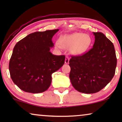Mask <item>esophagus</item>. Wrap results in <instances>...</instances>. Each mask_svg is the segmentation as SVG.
<instances>
[{
    "mask_svg": "<svg viewBox=\"0 0 122 122\" xmlns=\"http://www.w3.org/2000/svg\"><path fill=\"white\" fill-rule=\"evenodd\" d=\"M69 61V58L68 56H66V59H65V63L66 64H68Z\"/></svg>",
    "mask_w": 122,
    "mask_h": 122,
    "instance_id": "1",
    "label": "esophagus"
}]
</instances>
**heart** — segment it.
Segmentation results:
<instances>
[{
    "label": "heart",
    "instance_id": "1",
    "mask_svg": "<svg viewBox=\"0 0 122 122\" xmlns=\"http://www.w3.org/2000/svg\"><path fill=\"white\" fill-rule=\"evenodd\" d=\"M58 43L61 47L71 49L73 54L81 55L89 49L92 44V38L84 33H74L61 36ZM60 46H57L59 48Z\"/></svg>",
    "mask_w": 122,
    "mask_h": 122
}]
</instances>
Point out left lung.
<instances>
[{
    "label": "left lung",
    "instance_id": "obj_1",
    "mask_svg": "<svg viewBox=\"0 0 122 122\" xmlns=\"http://www.w3.org/2000/svg\"><path fill=\"white\" fill-rule=\"evenodd\" d=\"M93 48L81 56H73L69 61L71 83L76 91L86 94L98 92L114 76L117 58L114 45L101 32H93Z\"/></svg>",
    "mask_w": 122,
    "mask_h": 122
}]
</instances>
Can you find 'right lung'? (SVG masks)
Instances as JSON below:
<instances>
[{
  "label": "right lung",
  "mask_w": 122,
  "mask_h": 122,
  "mask_svg": "<svg viewBox=\"0 0 122 122\" xmlns=\"http://www.w3.org/2000/svg\"><path fill=\"white\" fill-rule=\"evenodd\" d=\"M59 29L31 33L16 43L9 61L11 79L22 91L42 93L51 82V74L63 66L65 56H55L52 38Z\"/></svg>",
  "instance_id": "1"
}]
</instances>
